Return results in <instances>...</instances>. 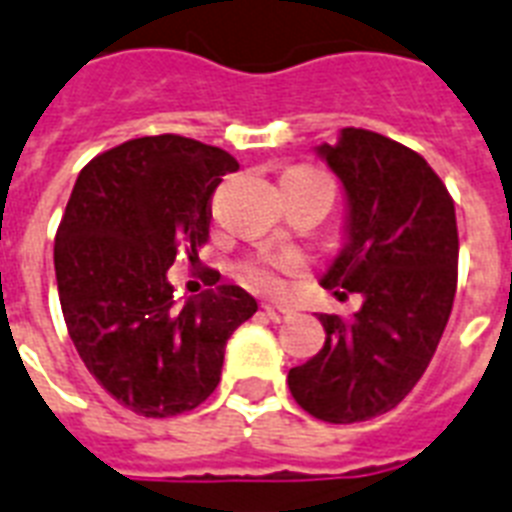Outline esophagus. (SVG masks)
<instances>
[{
	"label": "esophagus",
	"mask_w": 512,
	"mask_h": 512,
	"mask_svg": "<svg viewBox=\"0 0 512 512\" xmlns=\"http://www.w3.org/2000/svg\"><path fill=\"white\" fill-rule=\"evenodd\" d=\"M263 311H265V316H268L271 321H276V324L292 319V311H289V308H281V305H265Z\"/></svg>",
	"instance_id": "esophagus-1"
}]
</instances>
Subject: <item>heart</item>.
<instances>
[{
    "label": "heart",
    "instance_id": "b5f03b06",
    "mask_svg": "<svg viewBox=\"0 0 512 512\" xmlns=\"http://www.w3.org/2000/svg\"><path fill=\"white\" fill-rule=\"evenodd\" d=\"M300 172H316V170H300ZM321 175V172H316ZM305 268V260L297 252H260L257 257H249L247 263L241 265V279L247 281L249 287L263 292V295H279L284 289V276H295Z\"/></svg>",
    "mask_w": 512,
    "mask_h": 512
}]
</instances>
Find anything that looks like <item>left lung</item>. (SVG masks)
Listing matches in <instances>:
<instances>
[{"label": "left lung", "instance_id": "8db88e82", "mask_svg": "<svg viewBox=\"0 0 512 512\" xmlns=\"http://www.w3.org/2000/svg\"><path fill=\"white\" fill-rule=\"evenodd\" d=\"M319 154L350 209L348 244L321 284L364 305L353 319L321 313L327 342L287 382L316 420L348 425L390 412L425 374L452 313L460 239L452 196L417 151L345 127Z\"/></svg>", "mask_w": 512, "mask_h": 512}]
</instances>
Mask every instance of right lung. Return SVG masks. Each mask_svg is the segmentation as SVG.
<instances>
[{"mask_svg": "<svg viewBox=\"0 0 512 512\" xmlns=\"http://www.w3.org/2000/svg\"><path fill=\"white\" fill-rule=\"evenodd\" d=\"M228 151L183 135L127 140L92 159L55 233V276L68 335L90 374L143 417L204 404L220 382L225 342L257 311L223 284L177 305L167 271L209 241L212 196ZM220 279L207 271V284Z\"/></svg>", "mask_w": 512, "mask_h": 512, "instance_id": "right-lung-1", "label": "right lung"}]
</instances>
